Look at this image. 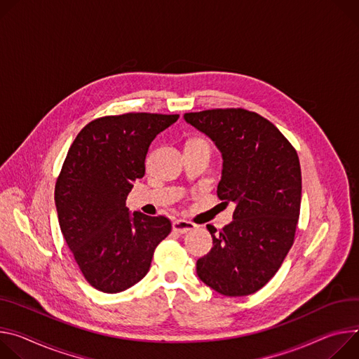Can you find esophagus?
<instances>
[{"instance_id":"obj_1","label":"esophagus","mask_w":359,"mask_h":359,"mask_svg":"<svg viewBox=\"0 0 359 359\" xmlns=\"http://www.w3.org/2000/svg\"><path fill=\"white\" fill-rule=\"evenodd\" d=\"M195 226H196L195 224L185 221V219H175L172 222V231L180 232V233H187L188 231H192Z\"/></svg>"}]
</instances>
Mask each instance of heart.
<instances>
[{"label": "heart", "mask_w": 359, "mask_h": 359, "mask_svg": "<svg viewBox=\"0 0 359 359\" xmlns=\"http://www.w3.org/2000/svg\"><path fill=\"white\" fill-rule=\"evenodd\" d=\"M195 142H204V144H207V142L203 141V140H195Z\"/></svg>", "instance_id": "b5f03b06"}]
</instances>
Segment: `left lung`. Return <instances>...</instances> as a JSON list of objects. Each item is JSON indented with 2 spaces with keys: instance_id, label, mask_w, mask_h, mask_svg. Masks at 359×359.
<instances>
[{
  "instance_id": "8db88e82",
  "label": "left lung",
  "mask_w": 359,
  "mask_h": 359,
  "mask_svg": "<svg viewBox=\"0 0 359 359\" xmlns=\"http://www.w3.org/2000/svg\"><path fill=\"white\" fill-rule=\"evenodd\" d=\"M184 119L212 140L222 155L217 195L235 204L232 222L212 236L196 261L200 280L225 297L261 290L294 244L301 208L298 154L272 123L243 108L187 112Z\"/></svg>"
}]
</instances>
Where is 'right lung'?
<instances>
[{
	"instance_id": "obj_1",
	"label": "right lung",
	"mask_w": 359,
	"mask_h": 359,
	"mask_svg": "<svg viewBox=\"0 0 359 359\" xmlns=\"http://www.w3.org/2000/svg\"><path fill=\"white\" fill-rule=\"evenodd\" d=\"M180 115L130 112L94 119L68 149L55 184L64 240L88 284L116 294L147 275L156 245L171 232L165 217L131 214L134 181L145 174L154 138Z\"/></svg>"
}]
</instances>
